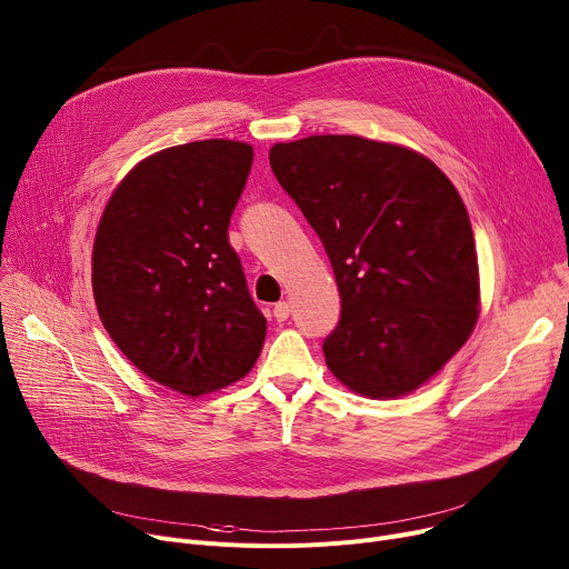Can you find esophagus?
I'll return each instance as SVG.
<instances>
[{
	"mask_svg": "<svg viewBox=\"0 0 569 569\" xmlns=\"http://www.w3.org/2000/svg\"><path fill=\"white\" fill-rule=\"evenodd\" d=\"M272 313H274V318H277L279 322H283V320H288V316H290V305H288V302H279V305H274Z\"/></svg>",
	"mask_w": 569,
	"mask_h": 569,
	"instance_id": "esophagus-1",
	"label": "esophagus"
}]
</instances>
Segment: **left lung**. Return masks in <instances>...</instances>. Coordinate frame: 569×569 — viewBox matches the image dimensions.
<instances>
[{"instance_id":"1","label":"left lung","mask_w":569,"mask_h":569,"mask_svg":"<svg viewBox=\"0 0 569 569\" xmlns=\"http://www.w3.org/2000/svg\"><path fill=\"white\" fill-rule=\"evenodd\" d=\"M269 166L335 269L327 367L371 399L417 390L466 343L480 307L461 196L422 154L360 136L279 142Z\"/></svg>"}]
</instances>
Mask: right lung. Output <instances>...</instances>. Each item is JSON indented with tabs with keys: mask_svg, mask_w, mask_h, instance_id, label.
<instances>
[{
	"mask_svg": "<svg viewBox=\"0 0 569 569\" xmlns=\"http://www.w3.org/2000/svg\"><path fill=\"white\" fill-rule=\"evenodd\" d=\"M253 147L198 140L138 163L101 217L92 288L110 339L152 380L200 397L251 371L267 320L228 226Z\"/></svg>",
	"mask_w": 569,
	"mask_h": 569,
	"instance_id": "right-lung-1",
	"label": "right lung"
}]
</instances>
